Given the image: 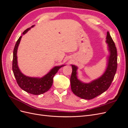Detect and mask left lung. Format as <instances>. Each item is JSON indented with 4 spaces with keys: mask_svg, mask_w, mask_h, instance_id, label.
Returning <instances> with one entry per match:
<instances>
[{
    "mask_svg": "<svg viewBox=\"0 0 128 128\" xmlns=\"http://www.w3.org/2000/svg\"><path fill=\"white\" fill-rule=\"evenodd\" d=\"M106 42L108 44V50L110 52L107 66L104 73L97 79L88 83L82 82L77 78L78 67L75 65H71V89L74 94L80 98L90 100L102 94L110 88L114 78L118 65L117 50L108 32H107Z\"/></svg>",
    "mask_w": 128,
    "mask_h": 128,
    "instance_id": "1",
    "label": "left lung"
}]
</instances>
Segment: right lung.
I'll use <instances>...</instances> for the list:
<instances>
[{
    "mask_svg": "<svg viewBox=\"0 0 128 128\" xmlns=\"http://www.w3.org/2000/svg\"><path fill=\"white\" fill-rule=\"evenodd\" d=\"M34 26H32L30 28L26 29L23 32V34H24ZM21 38L22 36L19 37L16 42V44L15 45L13 51L12 69L15 78H16L18 86L23 90L29 93V94L34 95L42 94L47 92L51 88L53 84V77L56 74L59 70V69L62 67L64 66L65 64L59 66H55L47 74H46L41 78L26 76L22 72H21L18 64L17 51Z\"/></svg>",
    "mask_w": 128,
    "mask_h": 128,
    "instance_id": "1",
    "label": "right lung"
}]
</instances>
